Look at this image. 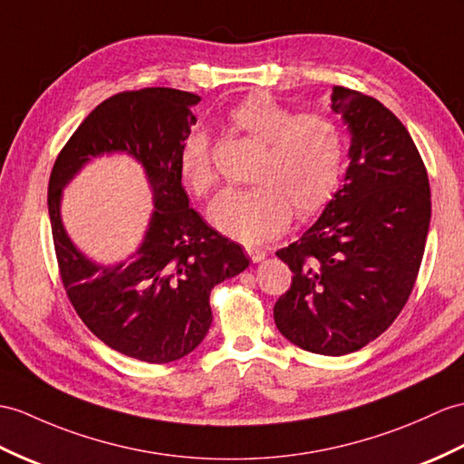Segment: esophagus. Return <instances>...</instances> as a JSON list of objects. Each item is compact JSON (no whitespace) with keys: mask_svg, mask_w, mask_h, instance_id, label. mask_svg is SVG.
Returning <instances> with one entry per match:
<instances>
[{"mask_svg":"<svg viewBox=\"0 0 464 464\" xmlns=\"http://www.w3.org/2000/svg\"><path fill=\"white\" fill-rule=\"evenodd\" d=\"M246 254L247 256H250L252 257V262H264V259H266V250H262V247H256V246H247L246 247Z\"/></svg>","mask_w":464,"mask_h":464,"instance_id":"1","label":"esophagus"}]
</instances>
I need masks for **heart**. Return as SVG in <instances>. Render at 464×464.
<instances>
[{
    "mask_svg": "<svg viewBox=\"0 0 464 464\" xmlns=\"http://www.w3.org/2000/svg\"><path fill=\"white\" fill-rule=\"evenodd\" d=\"M226 121L262 143L252 187H230L214 198V228L244 244L274 238L285 228L291 208L297 218L319 210L331 198L343 171L344 140L323 114H293L277 102L254 92L234 104ZM179 173L197 197L214 187L210 141L205 131H188L179 147Z\"/></svg>",
    "mask_w": 464,
    "mask_h": 464,
    "instance_id": "b5f03b06",
    "label": "heart"
}]
</instances>
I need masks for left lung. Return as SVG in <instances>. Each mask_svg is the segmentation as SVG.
<instances>
[{
	"mask_svg": "<svg viewBox=\"0 0 464 464\" xmlns=\"http://www.w3.org/2000/svg\"><path fill=\"white\" fill-rule=\"evenodd\" d=\"M331 102L350 131L344 185L297 242L276 252L293 281L274 319L295 346L343 356L378 338L408 303L431 190L410 131L386 106L343 86Z\"/></svg>",
	"mask_w": 464,
	"mask_h": 464,
	"instance_id": "1",
	"label": "left lung"
}]
</instances>
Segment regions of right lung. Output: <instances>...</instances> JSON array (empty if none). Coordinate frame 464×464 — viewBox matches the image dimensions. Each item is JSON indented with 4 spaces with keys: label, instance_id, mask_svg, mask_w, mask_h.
<instances>
[{
    "label": "right lung",
    "instance_id": "obj_1",
    "mask_svg": "<svg viewBox=\"0 0 464 464\" xmlns=\"http://www.w3.org/2000/svg\"><path fill=\"white\" fill-rule=\"evenodd\" d=\"M200 98L143 88L102 102L66 141L49 180V218L63 285L74 311L102 343L141 362L187 356L207 336L214 285L250 266L240 244L224 238L188 207L179 147L195 126ZM126 152L144 169L154 197L140 247L116 265H98L65 234L62 190L94 156Z\"/></svg>",
    "mask_w": 464,
    "mask_h": 464
}]
</instances>
